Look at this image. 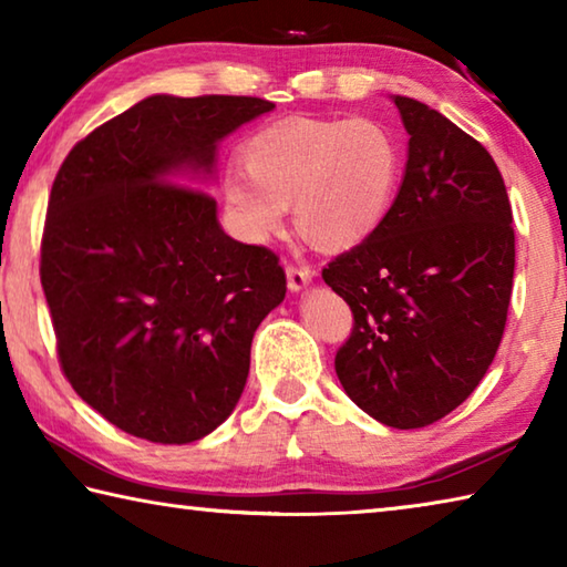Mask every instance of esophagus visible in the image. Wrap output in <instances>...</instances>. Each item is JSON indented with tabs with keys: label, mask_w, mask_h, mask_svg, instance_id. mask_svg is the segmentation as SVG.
Here are the masks:
<instances>
[{
	"label": "esophagus",
	"mask_w": 567,
	"mask_h": 567,
	"mask_svg": "<svg viewBox=\"0 0 567 567\" xmlns=\"http://www.w3.org/2000/svg\"><path fill=\"white\" fill-rule=\"evenodd\" d=\"M312 280V270L310 267H295V265H287V287H290L292 292H300L302 287Z\"/></svg>",
	"instance_id": "esophagus-1"
}]
</instances>
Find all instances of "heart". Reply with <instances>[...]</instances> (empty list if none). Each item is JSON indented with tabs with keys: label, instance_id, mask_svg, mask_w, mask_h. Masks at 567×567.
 Segmentation results:
<instances>
[{
	"label": "heart",
	"instance_id": "1",
	"mask_svg": "<svg viewBox=\"0 0 567 567\" xmlns=\"http://www.w3.org/2000/svg\"><path fill=\"white\" fill-rule=\"evenodd\" d=\"M243 169L223 177L229 219L247 243H267L295 223L312 245H360L385 223L402 177V147L390 127L370 120H285L249 137Z\"/></svg>",
	"mask_w": 567,
	"mask_h": 567
}]
</instances>
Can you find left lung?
<instances>
[{
    "instance_id": "1",
    "label": "left lung",
    "mask_w": 567,
    "mask_h": 567,
    "mask_svg": "<svg viewBox=\"0 0 567 567\" xmlns=\"http://www.w3.org/2000/svg\"><path fill=\"white\" fill-rule=\"evenodd\" d=\"M410 134L385 223L322 270L352 310L334 372L388 427L433 425L470 398L501 348L515 272L505 182L437 110L392 97Z\"/></svg>"
}]
</instances>
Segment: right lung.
<instances>
[{"mask_svg":"<svg viewBox=\"0 0 567 567\" xmlns=\"http://www.w3.org/2000/svg\"><path fill=\"white\" fill-rule=\"evenodd\" d=\"M272 107L155 94L56 172L40 262L56 354L76 395L134 437L185 445L223 425L255 330L285 300L280 257L225 235L215 197L189 187L213 177L219 140Z\"/></svg>","mask_w":567,"mask_h":567,"instance_id":"right-lung-1","label":"right lung"}]
</instances>
